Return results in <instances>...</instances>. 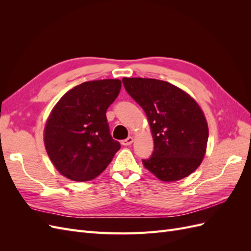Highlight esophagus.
Listing matches in <instances>:
<instances>
[{"label": "esophagus", "instance_id": "esophagus-1", "mask_svg": "<svg viewBox=\"0 0 251 251\" xmlns=\"http://www.w3.org/2000/svg\"><path fill=\"white\" fill-rule=\"evenodd\" d=\"M133 141H134V138L130 136V137H127L126 139L121 140V144H123V146H130V144L133 143Z\"/></svg>", "mask_w": 251, "mask_h": 251}]
</instances>
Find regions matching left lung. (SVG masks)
<instances>
[{
	"mask_svg": "<svg viewBox=\"0 0 251 251\" xmlns=\"http://www.w3.org/2000/svg\"><path fill=\"white\" fill-rule=\"evenodd\" d=\"M123 82L146 112L154 138L144 168L165 182L187 177L201 164L207 146L208 126L199 104L168 81L124 77Z\"/></svg>",
	"mask_w": 251,
	"mask_h": 251,
	"instance_id": "obj_1",
	"label": "left lung"
}]
</instances>
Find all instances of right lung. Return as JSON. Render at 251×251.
I'll return each instance as SVG.
<instances>
[{
	"mask_svg": "<svg viewBox=\"0 0 251 251\" xmlns=\"http://www.w3.org/2000/svg\"><path fill=\"white\" fill-rule=\"evenodd\" d=\"M121 89L119 79L82 82L60 98L44 130L47 154L55 169L73 181H89L100 175L120 143L112 138L108 108Z\"/></svg>",
	"mask_w": 251,
	"mask_h": 251,
	"instance_id": "1",
	"label": "right lung"
}]
</instances>
